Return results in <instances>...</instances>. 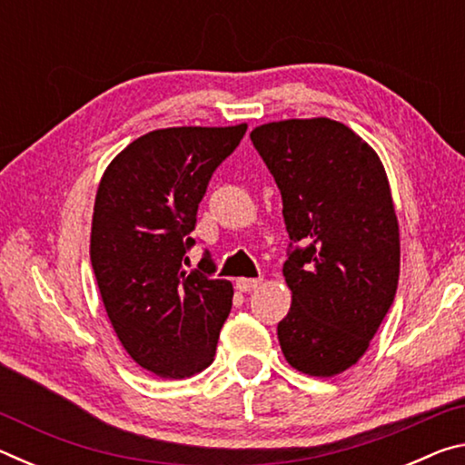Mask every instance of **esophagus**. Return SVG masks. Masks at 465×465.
Wrapping results in <instances>:
<instances>
[{
	"instance_id": "1",
	"label": "esophagus",
	"mask_w": 465,
	"mask_h": 465,
	"mask_svg": "<svg viewBox=\"0 0 465 465\" xmlns=\"http://www.w3.org/2000/svg\"><path fill=\"white\" fill-rule=\"evenodd\" d=\"M262 279H238L235 281V287H238V291H242V293H250V291H254L261 287Z\"/></svg>"
}]
</instances>
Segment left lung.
I'll return each instance as SVG.
<instances>
[{"mask_svg":"<svg viewBox=\"0 0 465 465\" xmlns=\"http://www.w3.org/2000/svg\"><path fill=\"white\" fill-rule=\"evenodd\" d=\"M250 139L279 186L291 240L281 351L305 375H338L365 355L398 289L400 232L383 163L324 116L261 124Z\"/></svg>","mask_w":465,"mask_h":465,"instance_id":"1","label":"left lung"}]
</instances>
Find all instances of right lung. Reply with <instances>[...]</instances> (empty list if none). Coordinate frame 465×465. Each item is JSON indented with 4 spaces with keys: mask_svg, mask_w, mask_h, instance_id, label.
<instances>
[{
    "mask_svg": "<svg viewBox=\"0 0 465 465\" xmlns=\"http://www.w3.org/2000/svg\"><path fill=\"white\" fill-rule=\"evenodd\" d=\"M248 124L152 131L110 162L94 203L90 258L110 324L147 371L183 380L213 363L233 287L213 279L194 246L199 203L209 180L240 145Z\"/></svg>",
    "mask_w": 465,
    "mask_h": 465,
    "instance_id": "obj_1",
    "label": "right lung"
}]
</instances>
